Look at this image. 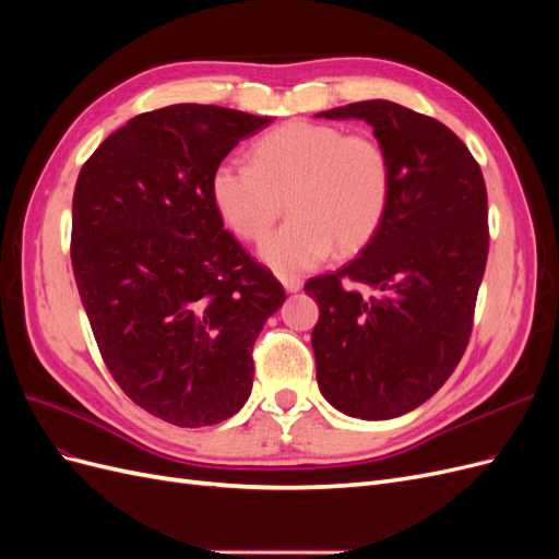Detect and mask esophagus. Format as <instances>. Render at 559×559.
Wrapping results in <instances>:
<instances>
[{
    "label": "esophagus",
    "instance_id": "esophagus-1",
    "mask_svg": "<svg viewBox=\"0 0 559 559\" xmlns=\"http://www.w3.org/2000/svg\"><path fill=\"white\" fill-rule=\"evenodd\" d=\"M282 280V286L289 294H296V292H300L302 289V280L300 277H296V275H282L280 277Z\"/></svg>",
    "mask_w": 559,
    "mask_h": 559
}]
</instances>
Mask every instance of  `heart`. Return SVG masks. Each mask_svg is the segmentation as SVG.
Instances as JSON below:
<instances>
[{"mask_svg":"<svg viewBox=\"0 0 559 559\" xmlns=\"http://www.w3.org/2000/svg\"><path fill=\"white\" fill-rule=\"evenodd\" d=\"M224 224L257 242L284 210L292 218L261 245L277 273L319 265L329 253H357L382 228L394 195V165L370 134L333 123L292 121L251 146V165L226 160L210 179Z\"/></svg>","mask_w":559,"mask_h":559,"instance_id":"obj_1","label":"heart"}]
</instances>
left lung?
<instances>
[{"mask_svg": "<svg viewBox=\"0 0 559 559\" xmlns=\"http://www.w3.org/2000/svg\"><path fill=\"white\" fill-rule=\"evenodd\" d=\"M317 116L368 123L394 165L376 238L341 270L306 282L319 306L317 382L349 417L392 419L431 399L464 357L489 249L485 179L466 144L431 116L386 99Z\"/></svg>", "mask_w": 559, "mask_h": 559, "instance_id": "1", "label": "left lung"}]
</instances>
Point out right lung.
I'll use <instances>...</instances> for the list:
<instances>
[{"instance_id":"obj_1","label":"right lung","mask_w":559,"mask_h":559,"mask_svg":"<svg viewBox=\"0 0 559 559\" xmlns=\"http://www.w3.org/2000/svg\"><path fill=\"white\" fill-rule=\"evenodd\" d=\"M273 118L216 105L146 111L83 163L72 267L123 392L177 427L218 425L253 382V343L284 289L218 216L210 179Z\"/></svg>"}]
</instances>
